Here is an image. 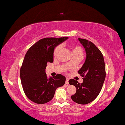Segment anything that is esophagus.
Instances as JSON below:
<instances>
[{
    "label": "esophagus",
    "mask_w": 125,
    "mask_h": 125,
    "mask_svg": "<svg viewBox=\"0 0 125 125\" xmlns=\"http://www.w3.org/2000/svg\"><path fill=\"white\" fill-rule=\"evenodd\" d=\"M69 78H67V77H66V81H65V83H66V85H68L69 84Z\"/></svg>",
    "instance_id": "34e87169"
}]
</instances>
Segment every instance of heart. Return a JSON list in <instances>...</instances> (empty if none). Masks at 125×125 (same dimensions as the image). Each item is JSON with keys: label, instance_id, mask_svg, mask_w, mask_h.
Returning <instances> with one entry per match:
<instances>
[{"label": "heart", "instance_id": "1", "mask_svg": "<svg viewBox=\"0 0 125 125\" xmlns=\"http://www.w3.org/2000/svg\"><path fill=\"white\" fill-rule=\"evenodd\" d=\"M60 49H61V46L60 45L56 46V48H55L54 52H53V56H54V57H56L57 55H58V54L59 53V52H60ZM71 52H72L73 55H81V56H83V49L79 46H77V45L73 46L72 47V49H71ZM69 65L71 66V62H69Z\"/></svg>", "mask_w": 125, "mask_h": 125}]
</instances>
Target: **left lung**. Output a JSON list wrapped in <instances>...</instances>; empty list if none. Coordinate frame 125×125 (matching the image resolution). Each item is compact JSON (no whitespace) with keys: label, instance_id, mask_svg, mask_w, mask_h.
Masks as SVG:
<instances>
[{"label":"left lung","instance_id":"8db88e82","mask_svg":"<svg viewBox=\"0 0 125 125\" xmlns=\"http://www.w3.org/2000/svg\"><path fill=\"white\" fill-rule=\"evenodd\" d=\"M79 40L86 54L84 64L78 71L83 77V83H80L73 79L69 83L76 88L71 99L77 104L85 105L94 101L101 91L106 77L105 65L103 54L95 44L83 39L79 38Z\"/></svg>","mask_w":125,"mask_h":125}]
</instances>
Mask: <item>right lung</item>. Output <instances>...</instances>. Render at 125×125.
Here are the masks:
<instances>
[{
  "instance_id": "obj_1",
  "label": "right lung",
  "mask_w": 125,
  "mask_h": 125,
  "mask_svg": "<svg viewBox=\"0 0 125 125\" xmlns=\"http://www.w3.org/2000/svg\"><path fill=\"white\" fill-rule=\"evenodd\" d=\"M68 37L45 38L30 47L20 68L22 89L29 99L44 104L54 97L56 89L65 84L66 78L61 74L48 79L45 73L47 63L52 62L54 49Z\"/></svg>"
}]
</instances>
